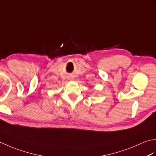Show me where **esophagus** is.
<instances>
[{
    "mask_svg": "<svg viewBox=\"0 0 156 156\" xmlns=\"http://www.w3.org/2000/svg\"><path fill=\"white\" fill-rule=\"evenodd\" d=\"M69 80H74V78H72V77H71V78H69Z\"/></svg>",
    "mask_w": 156,
    "mask_h": 156,
    "instance_id": "1",
    "label": "esophagus"
}]
</instances>
